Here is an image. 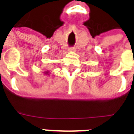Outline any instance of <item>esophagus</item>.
Listing matches in <instances>:
<instances>
[{
	"label": "esophagus",
	"mask_w": 134,
	"mask_h": 134,
	"mask_svg": "<svg viewBox=\"0 0 134 134\" xmlns=\"http://www.w3.org/2000/svg\"><path fill=\"white\" fill-rule=\"evenodd\" d=\"M70 51H75V48H74V47H72V48H70Z\"/></svg>",
	"instance_id": "esophagus-1"
}]
</instances>
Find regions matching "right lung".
Here are the masks:
<instances>
[{
    "instance_id": "add662e5",
    "label": "right lung",
    "mask_w": 134,
    "mask_h": 134,
    "mask_svg": "<svg viewBox=\"0 0 134 134\" xmlns=\"http://www.w3.org/2000/svg\"><path fill=\"white\" fill-rule=\"evenodd\" d=\"M46 74H47V73H46Z\"/></svg>"
}]
</instances>
